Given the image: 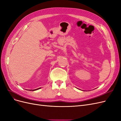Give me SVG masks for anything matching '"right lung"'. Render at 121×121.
<instances>
[{
	"label": "right lung",
	"mask_w": 121,
	"mask_h": 121,
	"mask_svg": "<svg viewBox=\"0 0 121 121\" xmlns=\"http://www.w3.org/2000/svg\"><path fill=\"white\" fill-rule=\"evenodd\" d=\"M40 88H41V87H39V88L36 89H35V90H30L29 91H36V90H39V89H40Z\"/></svg>",
	"instance_id": "1"
}]
</instances>
